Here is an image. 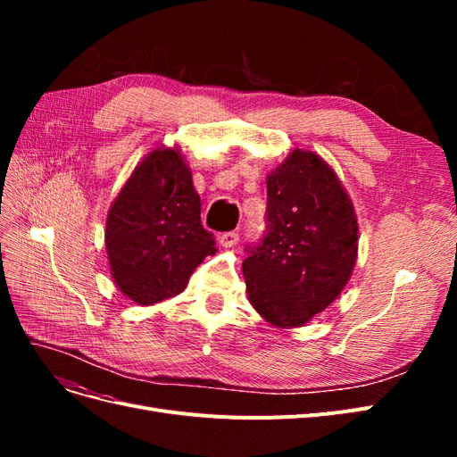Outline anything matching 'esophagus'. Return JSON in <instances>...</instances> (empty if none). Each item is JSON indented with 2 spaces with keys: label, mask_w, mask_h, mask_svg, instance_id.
<instances>
[{
  "label": "esophagus",
  "mask_w": 457,
  "mask_h": 457,
  "mask_svg": "<svg viewBox=\"0 0 457 457\" xmlns=\"http://www.w3.org/2000/svg\"><path fill=\"white\" fill-rule=\"evenodd\" d=\"M238 240H240L238 232H225V234H220V237H219V244L223 247H234L238 244Z\"/></svg>",
  "instance_id": "34e87169"
}]
</instances>
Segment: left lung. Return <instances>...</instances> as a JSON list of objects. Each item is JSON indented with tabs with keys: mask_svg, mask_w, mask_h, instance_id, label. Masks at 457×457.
I'll return each mask as SVG.
<instances>
[{
	"mask_svg": "<svg viewBox=\"0 0 457 457\" xmlns=\"http://www.w3.org/2000/svg\"><path fill=\"white\" fill-rule=\"evenodd\" d=\"M267 232L242 262L247 299L276 328H299L347 286L358 223L339 177L295 148L267 177Z\"/></svg>",
	"mask_w": 457,
	"mask_h": 457,
	"instance_id": "8db88e82",
	"label": "left lung"
}]
</instances>
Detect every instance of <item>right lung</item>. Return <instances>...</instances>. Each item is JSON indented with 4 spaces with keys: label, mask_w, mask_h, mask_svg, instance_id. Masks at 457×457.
Here are the masks:
<instances>
[{
    "label": "right lung",
    "mask_w": 457,
    "mask_h": 457,
    "mask_svg": "<svg viewBox=\"0 0 457 457\" xmlns=\"http://www.w3.org/2000/svg\"><path fill=\"white\" fill-rule=\"evenodd\" d=\"M200 207L177 146L154 148L137 165L110 205L104 230L110 274L123 295L154 305L183 292L195 269L217 252Z\"/></svg>",
    "instance_id": "right-lung-1"
}]
</instances>
